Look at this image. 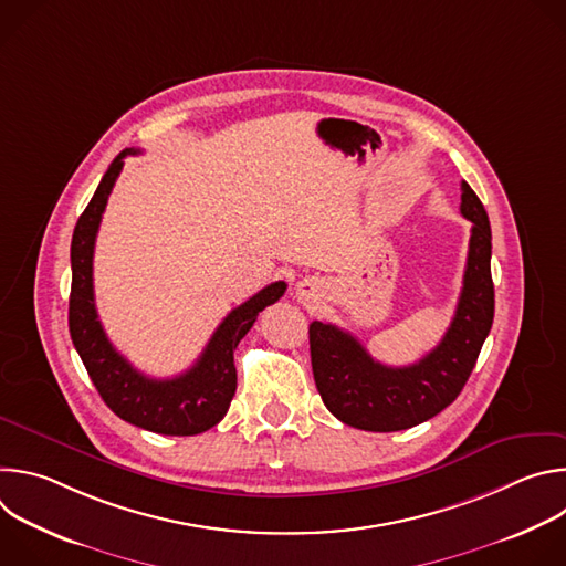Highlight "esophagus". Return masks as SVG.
<instances>
[{
	"label": "esophagus",
	"instance_id": "1",
	"mask_svg": "<svg viewBox=\"0 0 566 566\" xmlns=\"http://www.w3.org/2000/svg\"><path fill=\"white\" fill-rule=\"evenodd\" d=\"M322 282L317 277H304L302 282H297V289H295V297L302 302V304H313L322 297Z\"/></svg>",
	"mask_w": 566,
	"mask_h": 566
}]
</instances>
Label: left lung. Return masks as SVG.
<instances>
[{"instance_id":"obj_1","label":"left lung","mask_w":566,"mask_h":566,"mask_svg":"<svg viewBox=\"0 0 566 566\" xmlns=\"http://www.w3.org/2000/svg\"><path fill=\"white\" fill-rule=\"evenodd\" d=\"M461 214L472 221L463 289L446 336L419 363L387 367L349 332L329 322H311L315 387L327 410L343 423L367 432L408 430L437 417L463 389L495 315L491 221L465 181Z\"/></svg>"}]
</instances>
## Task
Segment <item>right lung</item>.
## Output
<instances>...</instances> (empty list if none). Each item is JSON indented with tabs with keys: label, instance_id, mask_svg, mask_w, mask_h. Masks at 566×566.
I'll return each instance as SVG.
<instances>
[{
	"label": "right lung",
	"instance_id": "add662e5",
	"mask_svg": "<svg viewBox=\"0 0 566 566\" xmlns=\"http://www.w3.org/2000/svg\"><path fill=\"white\" fill-rule=\"evenodd\" d=\"M138 151L140 149L127 147L112 160L90 206L75 223L71 239L69 332L92 382L116 417L156 434L192 437L210 430L226 417L237 389L232 354L239 340L255 325L260 311L284 295L286 284L273 282L232 308L212 334L199 360L181 376L156 380L132 367L109 343L98 319L94 297V247L107 199L123 170V160Z\"/></svg>",
	"mask_w": 566,
	"mask_h": 566
}]
</instances>
